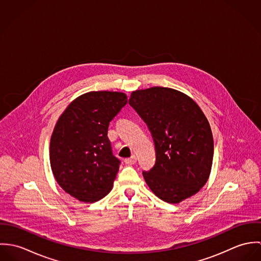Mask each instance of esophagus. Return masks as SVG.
Returning a JSON list of instances; mask_svg holds the SVG:
<instances>
[{"instance_id": "esophagus-1", "label": "esophagus", "mask_w": 261, "mask_h": 261, "mask_svg": "<svg viewBox=\"0 0 261 261\" xmlns=\"http://www.w3.org/2000/svg\"><path fill=\"white\" fill-rule=\"evenodd\" d=\"M124 163L126 165H135L137 163V156L135 154H133L130 158H127L124 160Z\"/></svg>"}]
</instances>
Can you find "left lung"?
Segmentation results:
<instances>
[{
    "instance_id": "obj_1",
    "label": "left lung",
    "mask_w": 261,
    "mask_h": 261,
    "mask_svg": "<svg viewBox=\"0 0 261 261\" xmlns=\"http://www.w3.org/2000/svg\"><path fill=\"white\" fill-rule=\"evenodd\" d=\"M128 103L153 140L155 163L143 172L151 192L173 204L199 192L214 154L211 127L199 106L181 91L160 86L133 91Z\"/></svg>"
}]
</instances>
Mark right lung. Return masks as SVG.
<instances>
[{"instance_id":"right-lung-1","label":"right lung","mask_w":261,"mask_h":261,"mask_svg":"<svg viewBox=\"0 0 261 261\" xmlns=\"http://www.w3.org/2000/svg\"><path fill=\"white\" fill-rule=\"evenodd\" d=\"M122 92L91 91L60 115L50 141L53 175L67 194L92 203L112 191L120 161L108 138L110 122L126 105Z\"/></svg>"}]
</instances>
